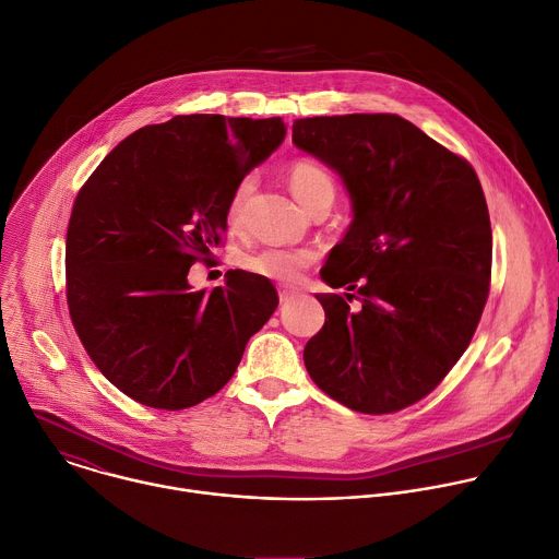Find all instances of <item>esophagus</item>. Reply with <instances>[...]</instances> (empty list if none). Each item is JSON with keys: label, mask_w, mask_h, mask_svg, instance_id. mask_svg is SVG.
<instances>
[{"label": "esophagus", "mask_w": 559, "mask_h": 559, "mask_svg": "<svg viewBox=\"0 0 559 559\" xmlns=\"http://www.w3.org/2000/svg\"><path fill=\"white\" fill-rule=\"evenodd\" d=\"M295 297H297L295 290H282V293H280V301H282V304H288V301H293Z\"/></svg>", "instance_id": "34e87169"}]
</instances>
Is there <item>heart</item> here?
<instances>
[{"mask_svg": "<svg viewBox=\"0 0 559 559\" xmlns=\"http://www.w3.org/2000/svg\"><path fill=\"white\" fill-rule=\"evenodd\" d=\"M286 179L290 186V193L306 211H313L318 204H324V202L333 204L335 200L337 186L333 175L313 159L293 162L286 170ZM251 191H253V179L246 177L237 183V189L230 195V202L226 209V222L233 230L241 228L243 224V211ZM313 262H316V253L306 251V248H262V251H255L241 260L246 271L280 284L299 282L301 271L311 266Z\"/></svg>", "mask_w": 559, "mask_h": 559, "instance_id": "obj_1", "label": "heart"}]
</instances>
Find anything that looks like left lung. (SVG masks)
<instances>
[{
  "label": "left lung",
  "mask_w": 559,
  "mask_h": 559,
  "mask_svg": "<svg viewBox=\"0 0 559 559\" xmlns=\"http://www.w3.org/2000/svg\"><path fill=\"white\" fill-rule=\"evenodd\" d=\"M293 144L331 166L353 222L322 280L360 299L316 295L326 322L308 340L311 380L340 404L382 415L436 389L479 324L492 233L473 166L391 112L306 117Z\"/></svg>",
  "instance_id": "obj_1"
}]
</instances>
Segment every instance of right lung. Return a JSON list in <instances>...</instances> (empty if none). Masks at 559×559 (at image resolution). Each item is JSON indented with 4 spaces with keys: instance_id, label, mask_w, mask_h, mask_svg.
<instances>
[{
    "instance_id": "right-lung-1",
    "label": "right lung",
    "mask_w": 559,
    "mask_h": 559,
    "mask_svg": "<svg viewBox=\"0 0 559 559\" xmlns=\"http://www.w3.org/2000/svg\"><path fill=\"white\" fill-rule=\"evenodd\" d=\"M286 135L282 117L177 115L119 142L82 186L67 233L73 326L102 376L135 402L181 411L215 395L273 316L275 286L228 271L193 290L237 183Z\"/></svg>"
}]
</instances>
